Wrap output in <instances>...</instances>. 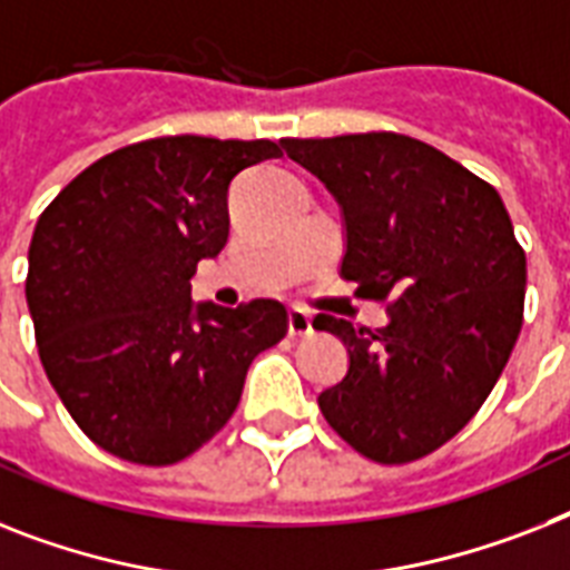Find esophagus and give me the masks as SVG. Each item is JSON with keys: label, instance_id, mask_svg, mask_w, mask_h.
Instances as JSON below:
<instances>
[{"label": "esophagus", "instance_id": "1", "mask_svg": "<svg viewBox=\"0 0 570 570\" xmlns=\"http://www.w3.org/2000/svg\"><path fill=\"white\" fill-rule=\"evenodd\" d=\"M288 335L291 337L312 335V314L303 312V308H288Z\"/></svg>", "mask_w": 570, "mask_h": 570}]
</instances>
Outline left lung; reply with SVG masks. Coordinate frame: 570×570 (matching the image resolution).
<instances>
[{
    "label": "left lung",
    "mask_w": 570,
    "mask_h": 570,
    "mask_svg": "<svg viewBox=\"0 0 570 570\" xmlns=\"http://www.w3.org/2000/svg\"><path fill=\"white\" fill-rule=\"evenodd\" d=\"M341 206V276L390 299L387 326L317 314L350 370L317 396L375 463H411L458 434L504 373L524 317L528 258L504 200L443 150L402 134L285 139Z\"/></svg>",
    "instance_id": "1"
}]
</instances>
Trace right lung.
I'll list each match as a JSON object with an SVG mask.
<instances>
[{"mask_svg": "<svg viewBox=\"0 0 570 570\" xmlns=\"http://www.w3.org/2000/svg\"><path fill=\"white\" fill-rule=\"evenodd\" d=\"M282 157L271 139L163 136L83 168L35 227L26 299L42 370L83 434L168 465L227 425L258 352L285 337L276 299H191L229 235V186Z\"/></svg>", "mask_w": 570, "mask_h": 570, "instance_id": "1", "label": "right lung"}]
</instances>
